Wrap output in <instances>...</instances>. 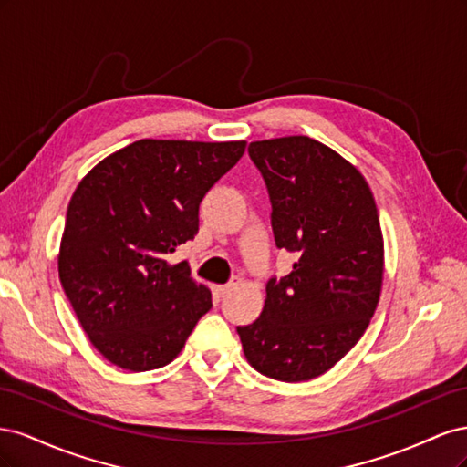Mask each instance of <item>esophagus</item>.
Here are the masks:
<instances>
[{"label":"esophagus","instance_id":"obj_1","mask_svg":"<svg viewBox=\"0 0 467 467\" xmlns=\"http://www.w3.org/2000/svg\"><path fill=\"white\" fill-rule=\"evenodd\" d=\"M239 285H242V280H239V278H234V280H230V282H228V285L216 286V294H218V296H225V294H230L232 290H235Z\"/></svg>","mask_w":467,"mask_h":467}]
</instances>
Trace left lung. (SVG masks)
Returning <instances> with one entry per match:
<instances>
[{"instance_id":"left-lung-1","label":"left lung","mask_w":467,"mask_h":467,"mask_svg":"<svg viewBox=\"0 0 467 467\" xmlns=\"http://www.w3.org/2000/svg\"><path fill=\"white\" fill-rule=\"evenodd\" d=\"M273 204L276 247L290 275L266 282L265 307L237 327L247 362L280 381L317 378L358 343L384 280V237L368 182L307 136L249 144Z\"/></svg>"}]
</instances>
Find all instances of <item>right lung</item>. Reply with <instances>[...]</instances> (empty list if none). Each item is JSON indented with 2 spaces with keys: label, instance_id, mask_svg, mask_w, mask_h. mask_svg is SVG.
Returning a JSON list of instances; mask_svg holds the SVG:
<instances>
[{
  "label": "right lung",
  "instance_id": "1",
  "mask_svg": "<svg viewBox=\"0 0 467 467\" xmlns=\"http://www.w3.org/2000/svg\"><path fill=\"white\" fill-rule=\"evenodd\" d=\"M247 142L144 138L99 161L67 206L62 288L83 331L122 370L171 362L212 307L187 261L169 255L199 232V208Z\"/></svg>",
  "mask_w": 467,
  "mask_h": 467
}]
</instances>
